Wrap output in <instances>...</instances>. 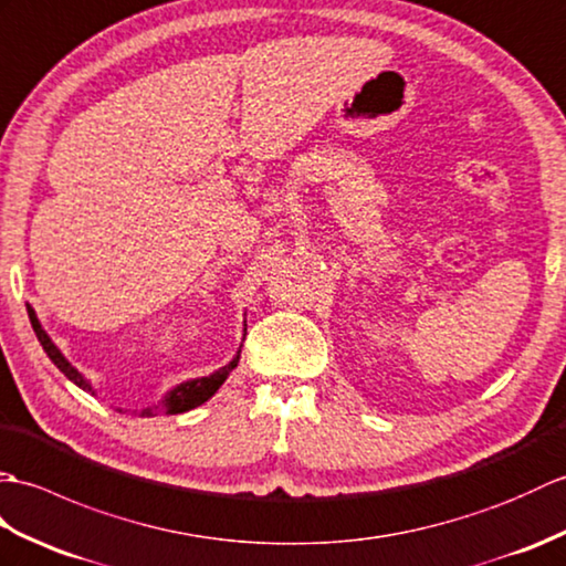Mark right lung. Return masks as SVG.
I'll return each mask as SVG.
<instances>
[{"label":"right lung","instance_id":"obj_1","mask_svg":"<svg viewBox=\"0 0 566 566\" xmlns=\"http://www.w3.org/2000/svg\"><path fill=\"white\" fill-rule=\"evenodd\" d=\"M27 310H29V319H31L33 332H35V336H38V342H41L43 350L48 354V358L55 363V366L60 368V373H65L67 380H72L74 385L82 387L84 392H92V395H94L92 382L86 380L84 375H82L77 368H74L65 356H62V350L53 344V338H50V336L45 334L41 322H38V317H35V310H33L31 305H27ZM237 363H240V350H237V356L228 363V366H222L220 370L210 373L208 378L186 380V382L177 385L174 389H169V392L165 395V399H161V407H165L167 413H184V411H188V409L200 407V405H203V401H208L212 395L218 392L220 385H222L224 380H228V375L237 368ZM155 409H157V407H145L140 413H143V417H153Z\"/></svg>","mask_w":566,"mask_h":566}]
</instances>
